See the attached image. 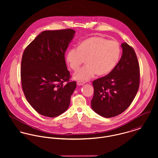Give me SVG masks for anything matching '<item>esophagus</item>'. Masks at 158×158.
Returning a JSON list of instances; mask_svg holds the SVG:
<instances>
[{
	"label": "esophagus",
	"instance_id": "34e87169",
	"mask_svg": "<svg viewBox=\"0 0 158 158\" xmlns=\"http://www.w3.org/2000/svg\"><path fill=\"white\" fill-rule=\"evenodd\" d=\"M85 83V82H83V81H78L77 82V85H78V86H81V85H83Z\"/></svg>",
	"mask_w": 158,
	"mask_h": 158
}]
</instances>
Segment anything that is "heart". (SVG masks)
Returning a JSON list of instances; mask_svg holds the SVG:
<instances>
[{"label": "heart", "instance_id": "obj_1", "mask_svg": "<svg viewBox=\"0 0 158 158\" xmlns=\"http://www.w3.org/2000/svg\"><path fill=\"white\" fill-rule=\"evenodd\" d=\"M121 54L118 43L102 37L93 36L83 41L78 48L70 49L66 61L73 71H77L86 60L88 65L73 74V78L80 81L90 80L97 73L106 76L116 66Z\"/></svg>", "mask_w": 158, "mask_h": 158}]
</instances>
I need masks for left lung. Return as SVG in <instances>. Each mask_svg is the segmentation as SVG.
Instances as JSON below:
<instances>
[{
    "instance_id": "obj_1",
    "label": "left lung",
    "mask_w": 158,
    "mask_h": 158,
    "mask_svg": "<svg viewBox=\"0 0 158 158\" xmlns=\"http://www.w3.org/2000/svg\"><path fill=\"white\" fill-rule=\"evenodd\" d=\"M122 55L108 75L92 82V109L110 118L125 111L131 104L139 87L140 70L135 52L127 43L121 44Z\"/></svg>"
}]
</instances>
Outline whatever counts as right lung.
Masks as SVG:
<instances>
[{
    "label": "right lung",
    "mask_w": 158,
    "mask_h": 158,
    "mask_svg": "<svg viewBox=\"0 0 158 158\" xmlns=\"http://www.w3.org/2000/svg\"><path fill=\"white\" fill-rule=\"evenodd\" d=\"M75 33L70 28L44 31L23 52L21 68L23 92L34 110L45 117L64 113L76 88V81H69L64 58Z\"/></svg>",
    "instance_id": "right-lung-1"
}]
</instances>
